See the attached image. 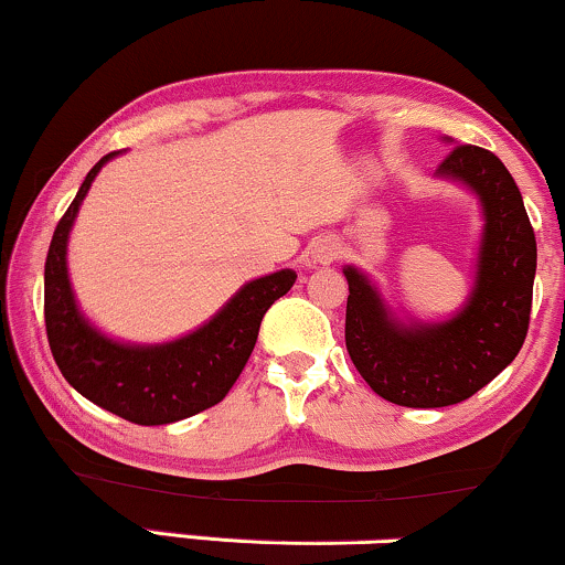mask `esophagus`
<instances>
[{"label": "esophagus", "instance_id": "esophagus-1", "mask_svg": "<svg viewBox=\"0 0 565 565\" xmlns=\"http://www.w3.org/2000/svg\"><path fill=\"white\" fill-rule=\"evenodd\" d=\"M337 256H340V246H337V241L324 238V241H319L317 246H313L311 262H313V265H332Z\"/></svg>", "mask_w": 565, "mask_h": 565}]
</instances>
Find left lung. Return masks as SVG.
<instances>
[{"label": "left lung", "mask_w": 565, "mask_h": 565, "mask_svg": "<svg viewBox=\"0 0 565 565\" xmlns=\"http://www.w3.org/2000/svg\"><path fill=\"white\" fill-rule=\"evenodd\" d=\"M480 200L482 238L472 292L446 321L405 324L358 267H345V345L379 397L402 407L457 405L514 361L530 329L537 241L522 194L490 150L457 145L436 168Z\"/></svg>", "instance_id": "left-lung-1"}]
</instances>
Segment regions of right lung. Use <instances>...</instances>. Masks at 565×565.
Instances as JSON below:
<instances>
[{
    "label": "right lung",
    "mask_w": 565,
    "mask_h": 565,
    "mask_svg": "<svg viewBox=\"0 0 565 565\" xmlns=\"http://www.w3.org/2000/svg\"><path fill=\"white\" fill-rule=\"evenodd\" d=\"M108 152L90 168L83 186L58 220L43 269V317L51 355L75 390L93 405L137 423L166 426L217 405L256 345L269 306L296 282L292 269L246 282L207 324L163 345H129L95 329L77 309L67 275V241L87 189Z\"/></svg>",
    "instance_id": "add662e5"
}]
</instances>
